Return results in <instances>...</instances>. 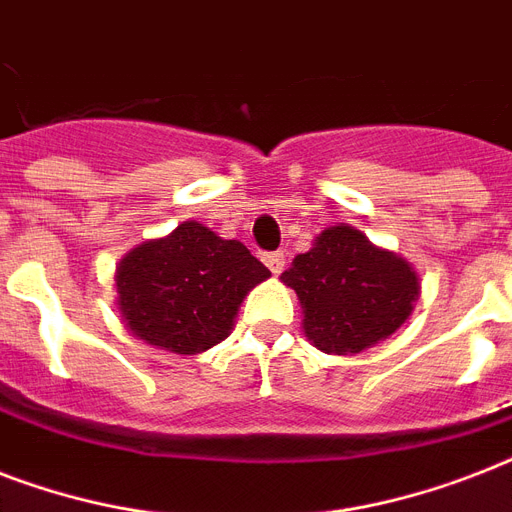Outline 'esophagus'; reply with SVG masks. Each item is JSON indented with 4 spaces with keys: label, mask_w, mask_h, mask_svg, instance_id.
I'll return each instance as SVG.
<instances>
[{
    "label": "esophagus",
    "mask_w": 512,
    "mask_h": 512,
    "mask_svg": "<svg viewBox=\"0 0 512 512\" xmlns=\"http://www.w3.org/2000/svg\"><path fill=\"white\" fill-rule=\"evenodd\" d=\"M263 260H265V265L271 268L273 276H279V273L284 271V265H287V255H284V252H268Z\"/></svg>",
    "instance_id": "esophagus-1"
}]
</instances>
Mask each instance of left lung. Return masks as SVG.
Listing matches in <instances>:
<instances>
[{
	"instance_id": "1",
	"label": "left lung",
	"mask_w": 512,
	"mask_h": 512,
	"mask_svg": "<svg viewBox=\"0 0 512 512\" xmlns=\"http://www.w3.org/2000/svg\"><path fill=\"white\" fill-rule=\"evenodd\" d=\"M281 281L300 300L308 342L329 356H353L390 337L420 297L414 265L348 223L324 228Z\"/></svg>"
}]
</instances>
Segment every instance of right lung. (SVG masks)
I'll list each match as a JSON object with an SVG mask.
<instances>
[{"instance_id":"add662e5","label":"right lung","mask_w":512,"mask_h":512,"mask_svg":"<svg viewBox=\"0 0 512 512\" xmlns=\"http://www.w3.org/2000/svg\"><path fill=\"white\" fill-rule=\"evenodd\" d=\"M271 276L241 241L185 220L119 260L116 308L124 327L151 348L196 356L231 335L239 305Z\"/></svg>"}]
</instances>
